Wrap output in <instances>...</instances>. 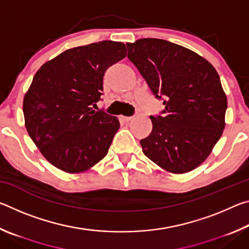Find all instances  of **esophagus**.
Returning <instances> with one entry per match:
<instances>
[{"instance_id":"esophagus-1","label":"esophagus","mask_w":249,"mask_h":249,"mask_svg":"<svg viewBox=\"0 0 249 249\" xmlns=\"http://www.w3.org/2000/svg\"><path fill=\"white\" fill-rule=\"evenodd\" d=\"M122 120L125 121V122H129L133 120V116H122Z\"/></svg>"}]
</instances>
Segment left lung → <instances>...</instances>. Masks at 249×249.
I'll list each match as a JSON object with an SVG mask.
<instances>
[{
  "instance_id": "left-lung-1",
  "label": "left lung",
  "mask_w": 249,
  "mask_h": 249,
  "mask_svg": "<svg viewBox=\"0 0 249 249\" xmlns=\"http://www.w3.org/2000/svg\"><path fill=\"white\" fill-rule=\"evenodd\" d=\"M126 46L128 59L165 105L162 115L150 116L153 130L141 141L142 153L174 174L196 169L225 127L227 99L215 68L168 40L142 38Z\"/></svg>"
}]
</instances>
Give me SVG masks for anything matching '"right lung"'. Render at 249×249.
I'll use <instances>...</instances> for the list:
<instances>
[{
	"label": "right lung",
	"mask_w": 249,
	"mask_h": 249,
	"mask_svg": "<svg viewBox=\"0 0 249 249\" xmlns=\"http://www.w3.org/2000/svg\"><path fill=\"white\" fill-rule=\"evenodd\" d=\"M123 43L102 40L71 48L40 67L24 96L25 126L48 161L75 174L107 156L120 128L117 117L94 111L103 77L126 57Z\"/></svg>",
	"instance_id": "obj_1"
}]
</instances>
